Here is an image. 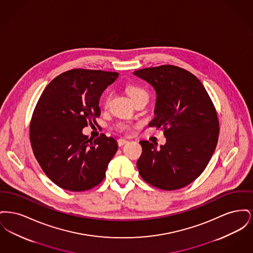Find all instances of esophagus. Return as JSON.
I'll list each match as a JSON object with an SVG mask.
<instances>
[{"label":"esophagus","instance_id":"34e87169","mask_svg":"<svg viewBox=\"0 0 253 253\" xmlns=\"http://www.w3.org/2000/svg\"><path fill=\"white\" fill-rule=\"evenodd\" d=\"M127 142H128V140L125 139V138H120V139L118 140V144H119V146H123V145L126 144Z\"/></svg>","mask_w":253,"mask_h":253}]
</instances>
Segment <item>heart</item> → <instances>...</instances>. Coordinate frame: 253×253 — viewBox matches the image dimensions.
Segmentation results:
<instances>
[{"label": "heart", "mask_w": 253, "mask_h": 253, "mask_svg": "<svg viewBox=\"0 0 253 253\" xmlns=\"http://www.w3.org/2000/svg\"><path fill=\"white\" fill-rule=\"evenodd\" d=\"M126 92H127V94H128V96L131 97V99L134 98L135 96H139V95L146 94V92H145L143 89H141V88H139V87H136V86H128L127 89H126ZM146 95H147V94H146ZM108 98L109 97L106 98L105 104L107 103ZM121 129H126V126H125V125H121Z\"/></svg>", "instance_id": "obj_1"}]
</instances>
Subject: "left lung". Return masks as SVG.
<instances>
[{"instance_id":"obj_1","label":"left lung","mask_w":253,"mask_h":253,"mask_svg":"<svg viewBox=\"0 0 253 253\" xmlns=\"http://www.w3.org/2000/svg\"><path fill=\"white\" fill-rule=\"evenodd\" d=\"M152 85L157 99L149 123L164 129L166 143L141 140L136 162L140 176L161 190H178L195 180L207 167L218 141L219 121L212 101L192 73L173 65L132 73Z\"/></svg>"}]
</instances>
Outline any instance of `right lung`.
Wrapping results in <instances>:
<instances>
[{
  "instance_id": "obj_1",
  "label": "right lung",
  "mask_w": 253,
  "mask_h": 253,
  "mask_svg": "<svg viewBox=\"0 0 253 253\" xmlns=\"http://www.w3.org/2000/svg\"><path fill=\"white\" fill-rule=\"evenodd\" d=\"M119 75L73 69L55 78L40 97L30 123L31 146L44 173L61 189L83 192L105 177L118 142L105 134L90 140L83 129L100 116V96Z\"/></svg>"
}]
</instances>
